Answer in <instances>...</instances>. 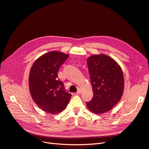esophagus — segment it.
Segmentation results:
<instances>
[{"label": "esophagus", "instance_id": "1", "mask_svg": "<svg viewBox=\"0 0 149 149\" xmlns=\"http://www.w3.org/2000/svg\"><path fill=\"white\" fill-rule=\"evenodd\" d=\"M80 93H81V90L79 89V90H78V91H77V93H75V95H77L80 94Z\"/></svg>", "mask_w": 149, "mask_h": 149}]
</instances>
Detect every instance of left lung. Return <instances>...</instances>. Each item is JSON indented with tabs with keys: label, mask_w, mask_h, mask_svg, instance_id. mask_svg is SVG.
Returning <instances> with one entry per match:
<instances>
[{
	"label": "left lung",
	"mask_w": 149,
	"mask_h": 149,
	"mask_svg": "<svg viewBox=\"0 0 149 149\" xmlns=\"http://www.w3.org/2000/svg\"><path fill=\"white\" fill-rule=\"evenodd\" d=\"M93 97L86 102L90 111L106 113L120 101L124 90V77L118 64L106 54L93 55L87 59Z\"/></svg>",
	"instance_id": "left-lung-1"
}]
</instances>
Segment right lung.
<instances>
[{
  "label": "right lung",
  "instance_id": "obj_1",
  "mask_svg": "<svg viewBox=\"0 0 149 149\" xmlns=\"http://www.w3.org/2000/svg\"><path fill=\"white\" fill-rule=\"evenodd\" d=\"M63 53L53 51L36 59L30 70L29 91L37 105L47 113L56 114L65 109L72 95L65 90L58 72L69 58Z\"/></svg>",
  "mask_w": 149,
  "mask_h": 149
}]
</instances>
